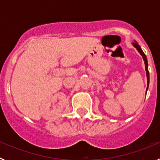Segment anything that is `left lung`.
<instances>
[{"mask_svg":"<svg viewBox=\"0 0 160 160\" xmlns=\"http://www.w3.org/2000/svg\"><path fill=\"white\" fill-rule=\"evenodd\" d=\"M133 45H134V46H135V48L137 49V50H138L139 53H140V54L142 56V58H143L144 60V62H145V69H146V73H147V78H148V84H149V71H148V60H147V57L146 55L144 54V53L142 52V50L141 49L140 46H138V44L136 43V42H133Z\"/></svg>","mask_w":160,"mask_h":160,"instance_id":"left-lung-1","label":"left lung"}]
</instances>
